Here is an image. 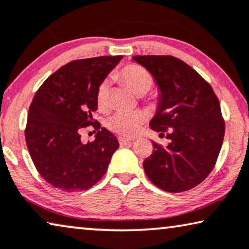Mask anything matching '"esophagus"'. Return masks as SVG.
<instances>
[{
    "label": "esophagus",
    "instance_id": "obj_1",
    "mask_svg": "<svg viewBox=\"0 0 249 249\" xmlns=\"http://www.w3.org/2000/svg\"><path fill=\"white\" fill-rule=\"evenodd\" d=\"M119 143H120L121 146H127V145H130V143H132V140L122 138V137H119Z\"/></svg>",
    "mask_w": 249,
    "mask_h": 249
}]
</instances>
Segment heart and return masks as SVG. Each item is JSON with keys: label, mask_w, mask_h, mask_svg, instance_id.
Instances as JSON below:
<instances>
[{"label": "heart", "mask_w": 249, "mask_h": 249, "mask_svg": "<svg viewBox=\"0 0 249 249\" xmlns=\"http://www.w3.org/2000/svg\"><path fill=\"white\" fill-rule=\"evenodd\" d=\"M120 80L138 95H143L149 91L153 85V77L145 68L136 64L124 66L119 71ZM95 100L100 110H107L110 106V82L102 81L99 84L95 93ZM145 121V116L140 111L133 112H117L107 118L106 125L111 131L124 137H132L139 131Z\"/></svg>", "instance_id": "obj_1"}]
</instances>
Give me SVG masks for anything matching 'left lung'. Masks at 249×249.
<instances>
[{"label":"left lung","instance_id":"8db88e82","mask_svg":"<svg viewBox=\"0 0 249 249\" xmlns=\"http://www.w3.org/2000/svg\"><path fill=\"white\" fill-rule=\"evenodd\" d=\"M132 59L153 75L160 89L150 128L160 135L168 131L166 147L153 142V154L143 161L146 175L167 192L193 189L213 169L222 146L225 122L217 95L181 59L154 55Z\"/></svg>","mask_w":249,"mask_h":249}]
</instances>
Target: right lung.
<instances>
[{
    "instance_id": "1",
    "label": "right lung",
    "mask_w": 249,
    "mask_h": 249,
    "mask_svg": "<svg viewBox=\"0 0 249 249\" xmlns=\"http://www.w3.org/2000/svg\"><path fill=\"white\" fill-rule=\"evenodd\" d=\"M122 56H101L68 63L47 78L29 109L26 142L39 174L66 192L89 190L106 174L118 149L116 136L93 124L99 84ZM92 124L94 142L83 144L80 130Z\"/></svg>"
}]
</instances>
